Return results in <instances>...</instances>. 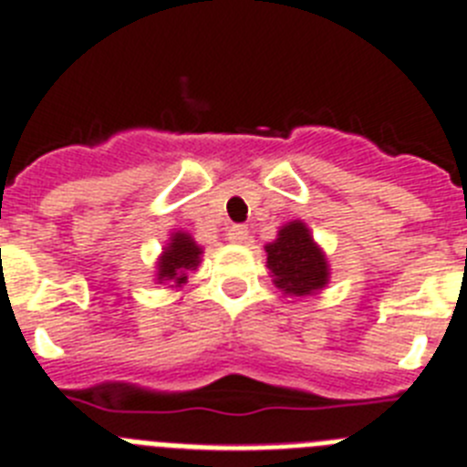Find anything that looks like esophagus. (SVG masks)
I'll return each instance as SVG.
<instances>
[{
    "instance_id": "34e87169",
    "label": "esophagus",
    "mask_w": 467,
    "mask_h": 467,
    "mask_svg": "<svg viewBox=\"0 0 467 467\" xmlns=\"http://www.w3.org/2000/svg\"><path fill=\"white\" fill-rule=\"evenodd\" d=\"M229 241L234 243V245H245V243H250L248 226H231V229H229Z\"/></svg>"
}]
</instances>
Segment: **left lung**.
<instances>
[{
	"instance_id": "obj_1",
	"label": "left lung",
	"mask_w": 467,
	"mask_h": 467,
	"mask_svg": "<svg viewBox=\"0 0 467 467\" xmlns=\"http://www.w3.org/2000/svg\"><path fill=\"white\" fill-rule=\"evenodd\" d=\"M265 253L275 286L286 296H317L329 284V260L300 219L281 226L275 241L265 245Z\"/></svg>"
}]
</instances>
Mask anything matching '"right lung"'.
<instances>
[{"mask_svg": "<svg viewBox=\"0 0 467 467\" xmlns=\"http://www.w3.org/2000/svg\"><path fill=\"white\" fill-rule=\"evenodd\" d=\"M200 257L202 245H198L188 231H173L157 257L155 281L167 284L169 288H181L188 281V272L200 267Z\"/></svg>", "mask_w": 467, "mask_h": 467, "instance_id": "add662e5", "label": "right lung"}]
</instances>
